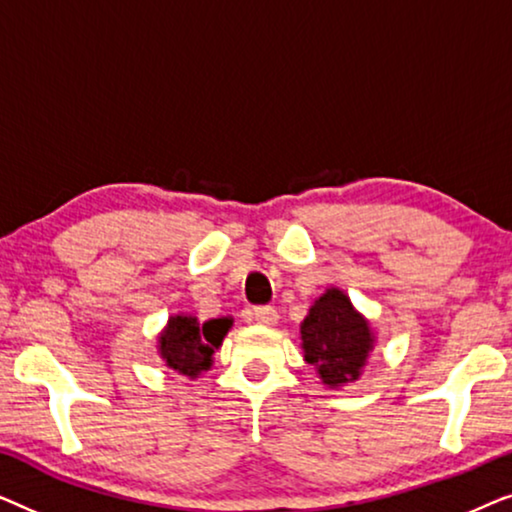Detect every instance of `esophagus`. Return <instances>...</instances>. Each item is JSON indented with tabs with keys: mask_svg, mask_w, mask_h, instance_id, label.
I'll use <instances>...</instances> for the list:
<instances>
[{
	"mask_svg": "<svg viewBox=\"0 0 512 512\" xmlns=\"http://www.w3.org/2000/svg\"><path fill=\"white\" fill-rule=\"evenodd\" d=\"M251 314H254L256 324H263V326H275L277 319H279L277 310H275V307H270V305L254 307V312H251Z\"/></svg>",
	"mask_w": 512,
	"mask_h": 512,
	"instance_id": "1",
	"label": "esophagus"
}]
</instances>
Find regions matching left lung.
Returning a JSON list of instances; mask_svg holds the SVG:
<instances>
[{
	"label": "left lung",
	"mask_w": 512,
	"mask_h": 512,
	"mask_svg": "<svg viewBox=\"0 0 512 512\" xmlns=\"http://www.w3.org/2000/svg\"><path fill=\"white\" fill-rule=\"evenodd\" d=\"M300 340L305 361L317 368L321 382L331 389L359 380L375 345L368 319L354 310L340 289H328L314 300L300 324Z\"/></svg>",
	"instance_id": "obj_1"
}]
</instances>
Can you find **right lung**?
<instances>
[{
  "mask_svg": "<svg viewBox=\"0 0 512 512\" xmlns=\"http://www.w3.org/2000/svg\"><path fill=\"white\" fill-rule=\"evenodd\" d=\"M230 324H233L230 319H209L200 326L195 317L177 314V317H170L165 331L160 333L158 352L172 370L198 377L202 370L212 366L214 349L221 347Z\"/></svg>",
  "mask_w": 512,
  "mask_h": 512,
  "instance_id": "obj_1",
  "label": "right lung"
}]
</instances>
